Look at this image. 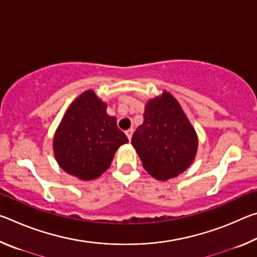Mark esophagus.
Listing matches in <instances>:
<instances>
[{
  "instance_id": "esophagus-1",
  "label": "esophagus",
  "mask_w": 257,
  "mask_h": 257,
  "mask_svg": "<svg viewBox=\"0 0 257 257\" xmlns=\"http://www.w3.org/2000/svg\"><path fill=\"white\" fill-rule=\"evenodd\" d=\"M133 133H134V129H128L127 132H125V135H127V137H128V139L129 141H132V137H133Z\"/></svg>"
}]
</instances>
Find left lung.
I'll return each mask as SVG.
<instances>
[{
    "label": "left lung",
    "mask_w": 257,
    "mask_h": 257,
    "mask_svg": "<svg viewBox=\"0 0 257 257\" xmlns=\"http://www.w3.org/2000/svg\"><path fill=\"white\" fill-rule=\"evenodd\" d=\"M132 145L145 170L155 179L167 181L194 162L198 137L179 102L163 90L145 104L144 122L134 133Z\"/></svg>",
    "instance_id": "8db88e82"
}]
</instances>
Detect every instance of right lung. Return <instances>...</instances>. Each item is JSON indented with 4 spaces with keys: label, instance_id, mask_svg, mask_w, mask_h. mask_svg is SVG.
<instances>
[{
    "label": "right lung",
    "instance_id": "obj_1",
    "mask_svg": "<svg viewBox=\"0 0 257 257\" xmlns=\"http://www.w3.org/2000/svg\"><path fill=\"white\" fill-rule=\"evenodd\" d=\"M107 104L93 89L81 93L64 113L53 137L56 162L63 171L89 181L101 177L128 138L106 113Z\"/></svg>",
    "mask_w": 257,
    "mask_h": 257
}]
</instances>
